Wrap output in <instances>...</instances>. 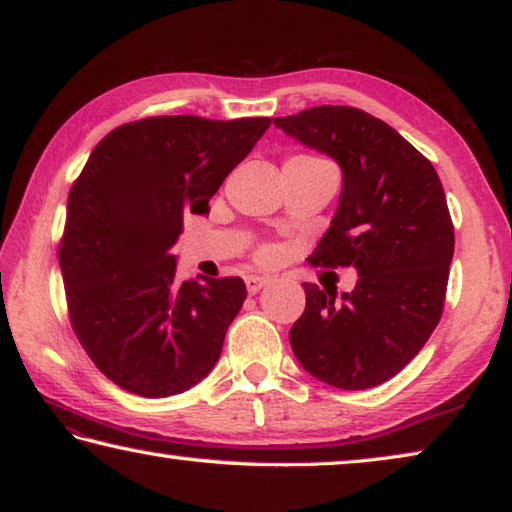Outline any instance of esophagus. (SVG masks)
<instances>
[{
  "mask_svg": "<svg viewBox=\"0 0 512 512\" xmlns=\"http://www.w3.org/2000/svg\"><path fill=\"white\" fill-rule=\"evenodd\" d=\"M268 282H271V280H268V277H262V275H248V277H246V289H248L250 296H255V293H257L259 289H264Z\"/></svg>",
  "mask_w": 512,
  "mask_h": 512,
  "instance_id": "34e87169",
  "label": "esophagus"
}]
</instances>
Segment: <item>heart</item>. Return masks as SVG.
I'll list each match as a JSON object with an SVG mask.
<instances>
[{"instance_id":"obj_1","label":"heart","mask_w":512,"mask_h":512,"mask_svg":"<svg viewBox=\"0 0 512 512\" xmlns=\"http://www.w3.org/2000/svg\"><path fill=\"white\" fill-rule=\"evenodd\" d=\"M296 158H309V155H296ZM259 259H264V262H268V259H273V250L271 248L259 250Z\"/></svg>"}]
</instances>
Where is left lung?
<instances>
[{
  "mask_svg": "<svg viewBox=\"0 0 512 512\" xmlns=\"http://www.w3.org/2000/svg\"><path fill=\"white\" fill-rule=\"evenodd\" d=\"M277 128L343 169L341 201L311 266H354L357 287L305 282L293 354L309 375L343 391L395 377L429 341L445 307L454 223L433 164L377 117L318 106L273 119Z\"/></svg>",
  "mask_w": 512,
  "mask_h": 512,
  "instance_id": "1",
  "label": "left lung"
}]
</instances>
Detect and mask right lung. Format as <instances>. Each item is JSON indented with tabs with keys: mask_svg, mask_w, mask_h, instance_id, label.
Here are the masks:
<instances>
[{
	"mask_svg": "<svg viewBox=\"0 0 512 512\" xmlns=\"http://www.w3.org/2000/svg\"><path fill=\"white\" fill-rule=\"evenodd\" d=\"M268 117H146L94 146L67 198L58 246L69 323L103 375L169 397L214 368L246 300L241 277L178 280L169 248L183 214H205Z\"/></svg>",
	"mask_w": 512,
	"mask_h": 512,
	"instance_id": "right-lung-1",
	"label": "right lung"
}]
</instances>
